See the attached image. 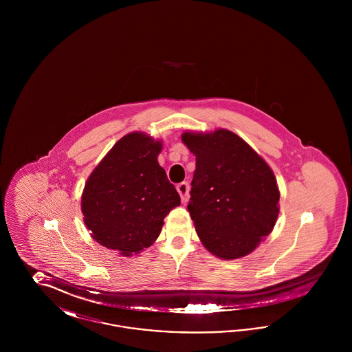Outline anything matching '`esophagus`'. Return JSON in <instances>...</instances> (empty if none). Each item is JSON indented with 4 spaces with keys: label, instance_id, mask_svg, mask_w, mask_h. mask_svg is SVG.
Instances as JSON below:
<instances>
[{
    "label": "esophagus",
    "instance_id": "esophagus-1",
    "mask_svg": "<svg viewBox=\"0 0 352 352\" xmlns=\"http://www.w3.org/2000/svg\"><path fill=\"white\" fill-rule=\"evenodd\" d=\"M177 191H178V194L181 195L182 203L186 204L187 201H188V184H187V182H182V184H178V186H177Z\"/></svg>",
    "mask_w": 352,
    "mask_h": 352
}]
</instances>
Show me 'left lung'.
I'll return each instance as SVG.
<instances>
[{
    "label": "left lung",
    "instance_id": "obj_1",
    "mask_svg": "<svg viewBox=\"0 0 352 352\" xmlns=\"http://www.w3.org/2000/svg\"><path fill=\"white\" fill-rule=\"evenodd\" d=\"M197 168L187 210L206 250L223 260L254 251L278 217L280 191L268 164L237 134L184 132Z\"/></svg>",
    "mask_w": 352,
    "mask_h": 352
}]
</instances>
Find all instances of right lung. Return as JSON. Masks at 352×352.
<instances>
[{
    "mask_svg": "<svg viewBox=\"0 0 352 352\" xmlns=\"http://www.w3.org/2000/svg\"><path fill=\"white\" fill-rule=\"evenodd\" d=\"M162 142L142 132L120 138L88 177L82 212L102 247L132 256L151 247L164 219L181 204L157 157Z\"/></svg>",
    "mask_w": 352,
    "mask_h": 352,
    "instance_id": "right-lung-1",
    "label": "right lung"
}]
</instances>
